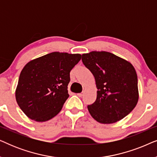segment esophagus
Returning a JSON list of instances; mask_svg holds the SVG:
<instances>
[{"label":"esophagus","instance_id":"1","mask_svg":"<svg viewBox=\"0 0 157 157\" xmlns=\"http://www.w3.org/2000/svg\"><path fill=\"white\" fill-rule=\"evenodd\" d=\"M77 96H79V97H81V96H83V93H78V94H77Z\"/></svg>","mask_w":157,"mask_h":157}]
</instances>
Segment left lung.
<instances>
[{
  "instance_id": "left-lung-1",
  "label": "left lung",
  "mask_w": 157,
  "mask_h": 157,
  "mask_svg": "<svg viewBox=\"0 0 157 157\" xmlns=\"http://www.w3.org/2000/svg\"><path fill=\"white\" fill-rule=\"evenodd\" d=\"M82 62L94 75L97 96L88 106L90 114L101 124H113L124 119L139 100L138 79L132 64L106 51L82 55Z\"/></svg>"
}]
</instances>
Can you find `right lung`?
I'll list each match as a JSON object with an SVG mask.
<instances>
[{"mask_svg": "<svg viewBox=\"0 0 157 157\" xmlns=\"http://www.w3.org/2000/svg\"><path fill=\"white\" fill-rule=\"evenodd\" d=\"M81 55L52 52L32 60L21 71L16 99L23 112L36 121H46L61 111L68 98L70 72Z\"/></svg>", "mask_w": 157, "mask_h": 157, "instance_id": "right-lung-1", "label": "right lung"}]
</instances>
